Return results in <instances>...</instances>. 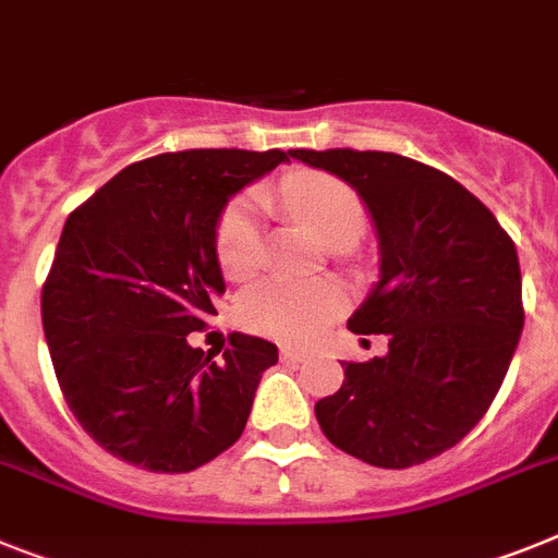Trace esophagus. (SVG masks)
<instances>
[{"instance_id":"obj_1","label":"esophagus","mask_w":558,"mask_h":558,"mask_svg":"<svg viewBox=\"0 0 558 558\" xmlns=\"http://www.w3.org/2000/svg\"><path fill=\"white\" fill-rule=\"evenodd\" d=\"M306 357L308 351L298 349V345H283V349H280V360H283V363H303Z\"/></svg>"}]
</instances>
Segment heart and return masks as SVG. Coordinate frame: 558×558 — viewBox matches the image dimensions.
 <instances>
[{"instance_id":"obj_1","label":"heart","mask_w":558,"mask_h":558,"mask_svg":"<svg viewBox=\"0 0 558 558\" xmlns=\"http://www.w3.org/2000/svg\"><path fill=\"white\" fill-rule=\"evenodd\" d=\"M287 207L301 218L315 235L329 246H349L366 223V207L357 190L343 178L329 172H294L280 190ZM218 264L223 275L243 280L255 275L264 260V235H260V201L255 195H241L223 209L218 235H215ZM345 308L343 287L335 280L271 278L246 289L238 303L241 323L255 335L303 343Z\"/></svg>"}]
</instances>
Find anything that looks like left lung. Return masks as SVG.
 <instances>
[{
    "label": "left lung",
    "instance_id": "8db88e82",
    "mask_svg": "<svg viewBox=\"0 0 558 558\" xmlns=\"http://www.w3.org/2000/svg\"><path fill=\"white\" fill-rule=\"evenodd\" d=\"M343 178L377 229L380 280L349 317L388 351L345 363L315 405L331 446L377 468H411L480 423L525 326L517 246L476 195L428 163L377 149H289Z\"/></svg>",
    "mask_w": 558,
    "mask_h": 558
}]
</instances>
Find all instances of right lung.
Returning a JSON list of instances; mask_svg holds the SVG:
<instances>
[{
	"mask_svg": "<svg viewBox=\"0 0 558 558\" xmlns=\"http://www.w3.org/2000/svg\"><path fill=\"white\" fill-rule=\"evenodd\" d=\"M266 149H184L130 163L64 221L41 326L70 411L112 457L186 474L235 446L278 345L229 337L223 360L190 345L223 275L229 198L289 161Z\"/></svg>",
	"mask_w": 558,
	"mask_h": 558,
	"instance_id": "add662e5",
	"label": "right lung"
}]
</instances>
